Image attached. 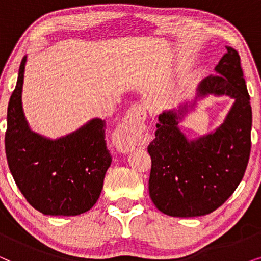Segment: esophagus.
<instances>
[{
    "label": "esophagus",
    "mask_w": 261,
    "mask_h": 261,
    "mask_svg": "<svg viewBox=\"0 0 261 261\" xmlns=\"http://www.w3.org/2000/svg\"><path fill=\"white\" fill-rule=\"evenodd\" d=\"M145 120L146 112L144 107L140 105L130 107L115 134V144L119 151L122 153L133 151L138 140L146 129Z\"/></svg>",
    "instance_id": "obj_1"
}]
</instances>
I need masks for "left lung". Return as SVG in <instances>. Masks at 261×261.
Masks as SVG:
<instances>
[{
  "label": "left lung",
  "mask_w": 261,
  "mask_h": 261,
  "mask_svg": "<svg viewBox=\"0 0 261 261\" xmlns=\"http://www.w3.org/2000/svg\"><path fill=\"white\" fill-rule=\"evenodd\" d=\"M215 71L217 74L198 84L194 101L160 114L155 138L147 147L152 158L149 197L169 216L213 213L230 197L247 167L252 108L239 53L227 46ZM209 94L228 95L234 103L215 131L189 141L177 123L196 101Z\"/></svg>",
  "instance_id": "left-lung-1"
}]
</instances>
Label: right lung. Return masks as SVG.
Wrapping results in <instances>:
<instances>
[{"label": "right lung", "instance_id": "obj_1", "mask_svg": "<svg viewBox=\"0 0 261 261\" xmlns=\"http://www.w3.org/2000/svg\"><path fill=\"white\" fill-rule=\"evenodd\" d=\"M26 62L24 56L7 112L9 170L21 194L38 212L51 216L81 215L97 202L112 164L105 140L106 122L95 117L55 140L32 130L22 107Z\"/></svg>", "mask_w": 261, "mask_h": 261}]
</instances>
